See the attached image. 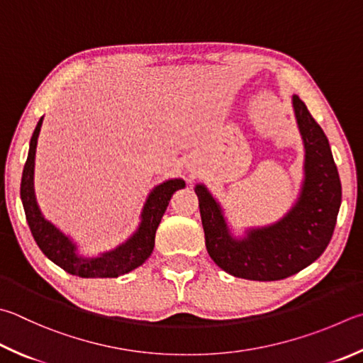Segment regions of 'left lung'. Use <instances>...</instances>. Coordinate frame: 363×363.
Here are the masks:
<instances>
[{
  "instance_id": "left-lung-1",
  "label": "left lung",
  "mask_w": 363,
  "mask_h": 363,
  "mask_svg": "<svg viewBox=\"0 0 363 363\" xmlns=\"http://www.w3.org/2000/svg\"><path fill=\"white\" fill-rule=\"evenodd\" d=\"M294 109L305 143V184L298 203L281 222L252 230L245 240L228 233L222 211L196 186L204 242L223 272L250 281H279L318 260L332 240L341 204V182L324 130L294 95Z\"/></svg>"
}]
</instances>
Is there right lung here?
<instances>
[{
  "label": "right lung",
  "instance_id": "right-lung-1",
  "mask_svg": "<svg viewBox=\"0 0 363 363\" xmlns=\"http://www.w3.org/2000/svg\"><path fill=\"white\" fill-rule=\"evenodd\" d=\"M41 123L43 117L39 118L36 128L33 131L28 159L25 162L21 182V199L26 222H28L30 232L39 249L55 265L63 268L69 274L79 276V278H117V276H122L143 265L147 257L152 254L157 227L167 211L171 196L186 184L181 179H171L155 187L144 206L140 230L125 245L111 250V252L96 257V259H84L76 254L74 245L67 236L44 219L36 204L35 190H33V168H35L36 143Z\"/></svg>",
  "mask_w": 363,
  "mask_h": 363
}]
</instances>
